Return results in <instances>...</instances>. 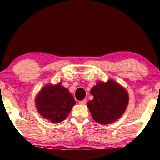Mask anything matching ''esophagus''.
<instances>
[{
    "instance_id": "esophagus-1",
    "label": "esophagus",
    "mask_w": 160,
    "mask_h": 160,
    "mask_svg": "<svg viewBox=\"0 0 160 160\" xmlns=\"http://www.w3.org/2000/svg\"><path fill=\"white\" fill-rule=\"evenodd\" d=\"M86 99H83V100L80 101V102H79V104H82V105H83V104H86Z\"/></svg>"
}]
</instances>
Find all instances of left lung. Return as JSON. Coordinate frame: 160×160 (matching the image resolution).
I'll list each match as a JSON object with an SVG mask.
<instances>
[{
	"label": "left lung",
	"mask_w": 160,
	"mask_h": 160,
	"mask_svg": "<svg viewBox=\"0 0 160 160\" xmlns=\"http://www.w3.org/2000/svg\"><path fill=\"white\" fill-rule=\"evenodd\" d=\"M90 93L94 98L87 102V106L93 120L101 124H109L118 120L127 108V92L112 80L96 82Z\"/></svg>",
	"instance_id": "8db88e82"
}]
</instances>
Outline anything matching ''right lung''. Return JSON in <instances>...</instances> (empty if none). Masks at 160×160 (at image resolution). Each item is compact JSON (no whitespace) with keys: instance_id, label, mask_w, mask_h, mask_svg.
<instances>
[{"instance_id":"right-lung-1","label":"right lung","mask_w":160,"mask_h":160,"mask_svg":"<svg viewBox=\"0 0 160 160\" xmlns=\"http://www.w3.org/2000/svg\"><path fill=\"white\" fill-rule=\"evenodd\" d=\"M75 104L72 95L61 83L46 86L36 98L40 114L54 123L61 122L66 119Z\"/></svg>"}]
</instances>
